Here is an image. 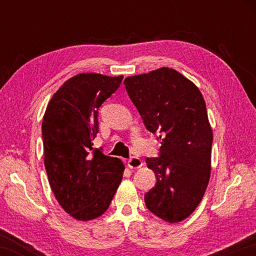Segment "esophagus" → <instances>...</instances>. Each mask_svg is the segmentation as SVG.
Instances as JSON below:
<instances>
[{
	"label": "esophagus",
	"mask_w": 256,
	"mask_h": 256,
	"mask_svg": "<svg viewBox=\"0 0 256 256\" xmlns=\"http://www.w3.org/2000/svg\"><path fill=\"white\" fill-rule=\"evenodd\" d=\"M142 164H142L141 159L138 158V157H131L128 162V166L130 168H134V170H136V168H140Z\"/></svg>",
	"instance_id": "esophagus-1"
}]
</instances>
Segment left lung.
<instances>
[{
  "mask_svg": "<svg viewBox=\"0 0 256 256\" xmlns=\"http://www.w3.org/2000/svg\"><path fill=\"white\" fill-rule=\"evenodd\" d=\"M124 84L144 126L160 140L158 157L146 159L157 178L146 206L164 222H182L196 209L210 180L214 136L204 99L170 68L128 76Z\"/></svg>",
  "mask_w": 256,
  "mask_h": 256,
  "instance_id": "8db88e82",
  "label": "left lung"
}]
</instances>
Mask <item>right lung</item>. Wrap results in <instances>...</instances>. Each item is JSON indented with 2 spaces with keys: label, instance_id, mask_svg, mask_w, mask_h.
<instances>
[{
  "label": "right lung",
  "instance_id": "right-lung-1",
  "mask_svg": "<svg viewBox=\"0 0 256 256\" xmlns=\"http://www.w3.org/2000/svg\"><path fill=\"white\" fill-rule=\"evenodd\" d=\"M123 76L81 73L68 79L47 105L42 124L44 164L56 200L78 220L105 212L122 180L118 158L94 149L98 110Z\"/></svg>",
  "mask_w": 256,
  "mask_h": 256
}]
</instances>
